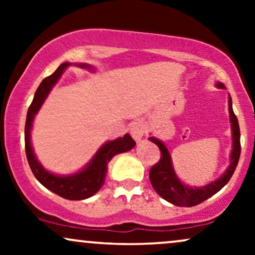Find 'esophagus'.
I'll list each match as a JSON object with an SVG mask.
<instances>
[{
  "mask_svg": "<svg viewBox=\"0 0 255 255\" xmlns=\"http://www.w3.org/2000/svg\"><path fill=\"white\" fill-rule=\"evenodd\" d=\"M129 133L131 137H133L135 141H141L142 136H144V133H145L144 122L140 121V120H136V121L131 122L129 126Z\"/></svg>",
  "mask_w": 255,
  "mask_h": 255,
  "instance_id": "obj_1",
  "label": "esophagus"
}]
</instances>
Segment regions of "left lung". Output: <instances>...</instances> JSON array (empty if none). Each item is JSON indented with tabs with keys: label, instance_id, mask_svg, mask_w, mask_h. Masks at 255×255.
<instances>
[{
	"label": "left lung",
	"instance_id": "obj_1",
	"mask_svg": "<svg viewBox=\"0 0 255 255\" xmlns=\"http://www.w3.org/2000/svg\"><path fill=\"white\" fill-rule=\"evenodd\" d=\"M216 86L218 89H225L222 83H217ZM228 105H229V118L231 125V135H233V150L230 153V164L225 169L221 177L217 180L212 181L206 186L201 187H192L182 183L180 178L177 177L176 172L172 166L171 156L169 153L168 148L160 140L156 139L154 136H150L148 140L156 144L160 150V159L157 164H154L150 170V181L154 191L158 195H160L166 201L176 206L191 207L195 205L203 203V201L209 199L216 193L221 191L222 188L229 182L233 176L236 166H238L240 153H241V145H240V127L239 121L236 115L234 114L233 103H231V97L229 95L228 99Z\"/></svg>",
	"mask_w": 255,
	"mask_h": 255
}]
</instances>
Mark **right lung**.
Returning <instances> with one entry per match:
<instances>
[{
	"label": "right lung",
	"instance_id": "right-lung-1",
	"mask_svg": "<svg viewBox=\"0 0 255 255\" xmlns=\"http://www.w3.org/2000/svg\"><path fill=\"white\" fill-rule=\"evenodd\" d=\"M69 66H72V63H62L50 77L44 79L38 86L36 93H34L33 101L28 108L27 116H26L25 150L28 164H30L34 177L45 188L54 192L55 194L60 195V197L68 199V200H84V199L95 195L102 188V186L104 184L105 176H107L108 164H109L111 158L119 153H124V152L131 150L135 146V141L131 139L129 134H125L124 136L119 137V139L107 141L101 146V148L96 152L92 159L81 170L71 175L52 174L40 164L31 144L32 125H33L34 116L42 108L44 101L49 96L52 87L57 84V81L62 77L63 72ZM74 66L93 72V67L87 63H74Z\"/></svg>",
	"mask_w": 255,
	"mask_h": 255
}]
</instances>
